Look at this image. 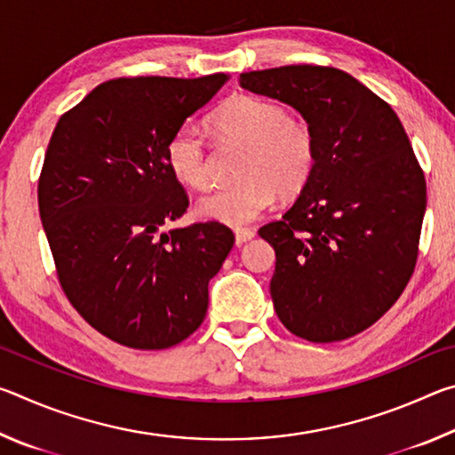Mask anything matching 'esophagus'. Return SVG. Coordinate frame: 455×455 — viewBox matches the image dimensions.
I'll list each match as a JSON object with an SVG mask.
<instances>
[{
    "mask_svg": "<svg viewBox=\"0 0 455 455\" xmlns=\"http://www.w3.org/2000/svg\"><path fill=\"white\" fill-rule=\"evenodd\" d=\"M252 236H255V230H251V228H236L235 230L236 244H244L246 241H251Z\"/></svg>",
    "mask_w": 455,
    "mask_h": 455,
    "instance_id": "obj_1",
    "label": "esophagus"
}]
</instances>
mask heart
<instances>
[{"label":"heart","mask_w":455,"mask_h":455,"mask_svg":"<svg viewBox=\"0 0 455 455\" xmlns=\"http://www.w3.org/2000/svg\"><path fill=\"white\" fill-rule=\"evenodd\" d=\"M211 122L222 140L244 148L236 171L241 182L200 198L198 217L243 227L260 217L276 195L292 198L309 184L317 163L315 134L303 120L289 116L279 102L236 96L222 104ZM166 163L184 187H209L211 164L203 130L190 122L176 128L166 142Z\"/></svg>","instance_id":"obj_1"}]
</instances>
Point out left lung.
<instances>
[{
    "mask_svg": "<svg viewBox=\"0 0 455 455\" xmlns=\"http://www.w3.org/2000/svg\"><path fill=\"white\" fill-rule=\"evenodd\" d=\"M238 80L301 112L317 142L309 184L283 219L259 228L276 255L275 311L292 335L343 341L371 327L410 283L426 176L397 114L353 76L283 66Z\"/></svg>",
    "mask_w": 455,
    "mask_h": 455,
    "instance_id": "left-lung-1",
    "label": "left lung"
}]
</instances>
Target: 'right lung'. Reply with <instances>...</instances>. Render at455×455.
Instances as JSON below:
<instances>
[{
    "instance_id": "obj_1",
    "label": "right lung",
    "mask_w": 455,
    "mask_h": 455,
    "mask_svg": "<svg viewBox=\"0 0 455 455\" xmlns=\"http://www.w3.org/2000/svg\"><path fill=\"white\" fill-rule=\"evenodd\" d=\"M227 80H108L53 128L37 204L58 281L84 321L126 347L166 349L195 333L235 244L217 220L160 233L188 209L168 138Z\"/></svg>"
}]
</instances>
